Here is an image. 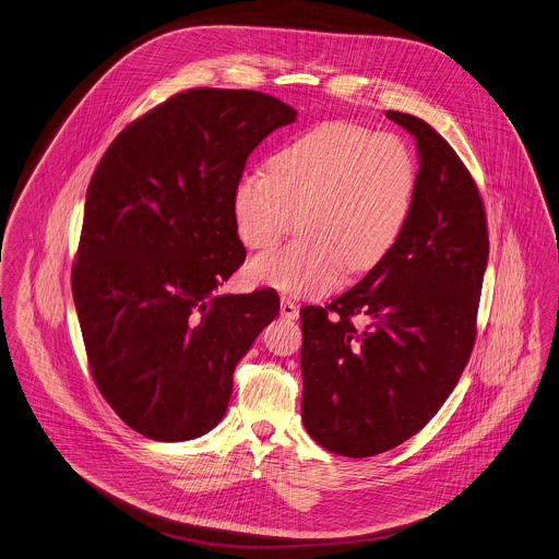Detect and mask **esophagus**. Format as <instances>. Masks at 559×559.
I'll return each instance as SVG.
<instances>
[{"label":"esophagus","instance_id":"1","mask_svg":"<svg viewBox=\"0 0 559 559\" xmlns=\"http://www.w3.org/2000/svg\"><path fill=\"white\" fill-rule=\"evenodd\" d=\"M281 314H283L285 319H298L300 308H298L294 301L289 300V298H281Z\"/></svg>","mask_w":559,"mask_h":559}]
</instances>
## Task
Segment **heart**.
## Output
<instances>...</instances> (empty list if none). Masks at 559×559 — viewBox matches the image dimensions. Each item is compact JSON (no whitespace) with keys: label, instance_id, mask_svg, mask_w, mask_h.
<instances>
[{"label":"heart","instance_id":"b5f03b06","mask_svg":"<svg viewBox=\"0 0 559 559\" xmlns=\"http://www.w3.org/2000/svg\"><path fill=\"white\" fill-rule=\"evenodd\" d=\"M415 159L402 138L332 121L285 144L270 174L238 178L231 211L249 249L281 240L298 216L301 234L253 259V283L287 296H321L353 274L379 265L411 213Z\"/></svg>","mask_w":559,"mask_h":559}]
</instances>
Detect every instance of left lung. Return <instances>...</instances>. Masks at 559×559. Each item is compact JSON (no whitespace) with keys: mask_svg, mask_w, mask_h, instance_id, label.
<instances>
[{"mask_svg":"<svg viewBox=\"0 0 559 559\" xmlns=\"http://www.w3.org/2000/svg\"><path fill=\"white\" fill-rule=\"evenodd\" d=\"M386 117L419 153L400 238L341 298L300 310L301 421L346 457L402 444L444 404L473 353L489 258L483 200L457 153L424 119Z\"/></svg>","mask_w":559,"mask_h":559,"instance_id":"left-lung-1","label":"left lung"}]
</instances>
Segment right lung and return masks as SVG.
Instances as JSON below:
<instances>
[{
  "mask_svg": "<svg viewBox=\"0 0 559 559\" xmlns=\"http://www.w3.org/2000/svg\"><path fill=\"white\" fill-rule=\"evenodd\" d=\"M247 88H189L123 129L86 189L72 294L93 381L131 430L193 440L227 411L234 370L278 294L218 296L247 258L231 195L249 155L296 121Z\"/></svg>",
  "mask_w": 559,
  "mask_h": 559,
  "instance_id": "add662e5",
  "label": "right lung"
}]
</instances>
